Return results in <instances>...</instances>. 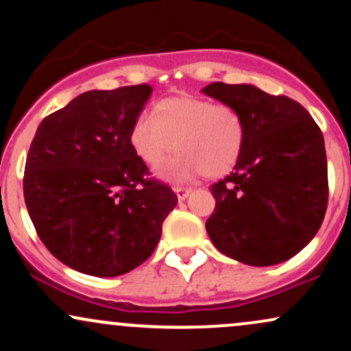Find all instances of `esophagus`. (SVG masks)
I'll return each instance as SVG.
<instances>
[{
	"instance_id": "esophagus-1",
	"label": "esophagus",
	"mask_w": 351,
	"mask_h": 351,
	"mask_svg": "<svg viewBox=\"0 0 351 351\" xmlns=\"http://www.w3.org/2000/svg\"><path fill=\"white\" fill-rule=\"evenodd\" d=\"M175 193L176 196H178V199H186L189 196V193H191V188H186V186H175Z\"/></svg>"
}]
</instances>
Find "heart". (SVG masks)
I'll return each instance as SVG.
<instances>
[{"label": "heart", "mask_w": 351, "mask_h": 351, "mask_svg": "<svg viewBox=\"0 0 351 351\" xmlns=\"http://www.w3.org/2000/svg\"><path fill=\"white\" fill-rule=\"evenodd\" d=\"M244 142L245 123L234 107L191 94L158 100L152 117L140 115L130 128L132 148L148 167H160L178 148L162 168L170 180L226 175L241 158Z\"/></svg>", "instance_id": "heart-1"}]
</instances>
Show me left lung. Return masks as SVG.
<instances>
[{"label": "left lung", "instance_id": "left-lung-1", "mask_svg": "<svg viewBox=\"0 0 351 351\" xmlns=\"http://www.w3.org/2000/svg\"><path fill=\"white\" fill-rule=\"evenodd\" d=\"M209 97L234 107L245 123L241 158L213 184L206 231L217 251L265 267L291 259L322 226L328 203L322 130L295 100L249 84L213 82Z\"/></svg>", "mask_w": 351, "mask_h": 351}]
</instances>
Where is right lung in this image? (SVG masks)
Wrapping results in <instances>:
<instances>
[{
	"instance_id": "1",
	"label": "right lung",
	"mask_w": 351,
	"mask_h": 351,
	"mask_svg": "<svg viewBox=\"0 0 351 351\" xmlns=\"http://www.w3.org/2000/svg\"><path fill=\"white\" fill-rule=\"evenodd\" d=\"M148 84L88 90L47 115L24 168V201L39 239L56 259L95 277L145 263L178 198L150 178L130 143Z\"/></svg>"
}]
</instances>
